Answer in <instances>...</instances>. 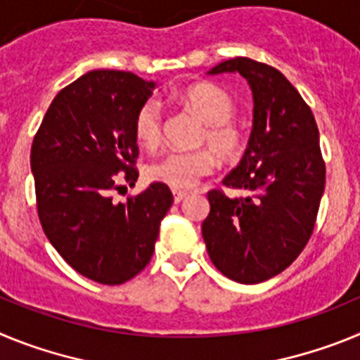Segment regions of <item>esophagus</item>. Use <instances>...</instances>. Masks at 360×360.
I'll use <instances>...</instances> for the list:
<instances>
[{
  "label": "esophagus",
  "instance_id": "esophagus-1",
  "mask_svg": "<svg viewBox=\"0 0 360 360\" xmlns=\"http://www.w3.org/2000/svg\"><path fill=\"white\" fill-rule=\"evenodd\" d=\"M173 196H174V203H180L182 200L187 198V193H184V191H173Z\"/></svg>",
  "mask_w": 360,
  "mask_h": 360
}]
</instances>
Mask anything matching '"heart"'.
<instances>
[{
  "label": "heart",
  "mask_w": 360,
  "mask_h": 360,
  "mask_svg": "<svg viewBox=\"0 0 360 360\" xmlns=\"http://www.w3.org/2000/svg\"><path fill=\"white\" fill-rule=\"evenodd\" d=\"M182 103L207 128L203 144L212 149L198 151H169L146 167L151 182L164 184L176 191L191 189L200 178L207 176L216 167V152L224 160H236L243 151V135L231 120L236 115V104L231 95L214 84H196L184 91ZM135 139L142 148H157L162 139V104L149 98L135 115Z\"/></svg>",
  "instance_id": "b5f03b06"
}]
</instances>
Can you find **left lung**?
<instances>
[{
  "instance_id": "1",
  "label": "left lung",
  "mask_w": 360,
  "mask_h": 360,
  "mask_svg": "<svg viewBox=\"0 0 360 360\" xmlns=\"http://www.w3.org/2000/svg\"><path fill=\"white\" fill-rule=\"evenodd\" d=\"M209 75L240 73L252 91V131L224 186L243 198L209 191L203 241L229 279L256 285L287 269L308 243L324 193L319 129L303 97L279 70L236 57Z\"/></svg>"
}]
</instances>
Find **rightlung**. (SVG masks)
I'll use <instances>...</instances> for the list:
<instances>
[{
    "instance_id": "obj_1",
    "label": "right lung",
    "mask_w": 360,
    "mask_h": 360,
    "mask_svg": "<svg viewBox=\"0 0 360 360\" xmlns=\"http://www.w3.org/2000/svg\"><path fill=\"white\" fill-rule=\"evenodd\" d=\"M157 82L131 72L94 70L50 104L30 153L41 225L63 259L84 278L120 285L149 263L160 224L173 205L153 182L113 202L117 182L135 186V115Z\"/></svg>"
}]
</instances>
